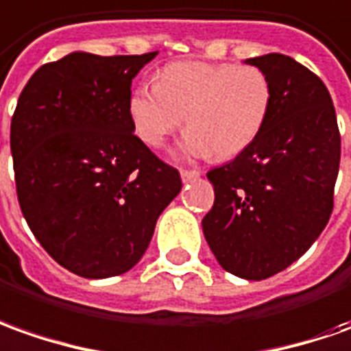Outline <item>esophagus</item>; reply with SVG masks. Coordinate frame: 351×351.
Instances as JSON below:
<instances>
[{
    "mask_svg": "<svg viewBox=\"0 0 351 351\" xmlns=\"http://www.w3.org/2000/svg\"><path fill=\"white\" fill-rule=\"evenodd\" d=\"M197 178H200L199 170H181V180L183 181H193Z\"/></svg>",
    "mask_w": 351,
    "mask_h": 351,
    "instance_id": "obj_1",
    "label": "esophagus"
}]
</instances>
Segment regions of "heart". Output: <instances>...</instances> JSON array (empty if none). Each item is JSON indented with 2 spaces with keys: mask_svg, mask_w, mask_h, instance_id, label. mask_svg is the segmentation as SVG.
Here are the masks:
<instances>
[{
  "mask_svg": "<svg viewBox=\"0 0 351 351\" xmlns=\"http://www.w3.org/2000/svg\"><path fill=\"white\" fill-rule=\"evenodd\" d=\"M271 101V82L258 66L191 60L166 66L156 84L135 88L128 112L135 135L149 147H160L185 116L183 156L214 152L229 158L262 134Z\"/></svg>",
  "mask_w": 351,
  "mask_h": 351,
  "instance_id": "1",
  "label": "heart"
}]
</instances>
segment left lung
<instances>
[{
  "label": "left lung",
  "instance_id": "left-lung-1",
  "mask_svg": "<svg viewBox=\"0 0 351 351\" xmlns=\"http://www.w3.org/2000/svg\"><path fill=\"white\" fill-rule=\"evenodd\" d=\"M245 62L267 74L271 110L250 147L206 173L216 199L202 231L226 271L262 281L308 252L327 226L340 132L330 93L311 70L281 53Z\"/></svg>",
  "mask_w": 351,
  "mask_h": 351
}]
</instances>
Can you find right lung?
Returning <instances> with one entry per match:
<instances>
[{
	"label": "right lung",
	"instance_id": "right-lung-1",
	"mask_svg": "<svg viewBox=\"0 0 351 351\" xmlns=\"http://www.w3.org/2000/svg\"><path fill=\"white\" fill-rule=\"evenodd\" d=\"M156 53L74 51L36 70L14 108L24 219L55 262L86 279L130 271L181 191L180 171L134 134L128 112L132 80Z\"/></svg>",
	"mask_w": 351,
	"mask_h": 351
}]
</instances>
